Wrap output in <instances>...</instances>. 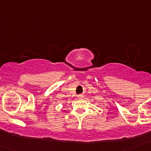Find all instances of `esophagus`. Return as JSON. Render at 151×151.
<instances>
[{
	"instance_id": "obj_1",
	"label": "esophagus",
	"mask_w": 151,
	"mask_h": 151,
	"mask_svg": "<svg viewBox=\"0 0 151 151\" xmlns=\"http://www.w3.org/2000/svg\"><path fill=\"white\" fill-rule=\"evenodd\" d=\"M78 97H79V98L82 99V98H83V95H79Z\"/></svg>"
}]
</instances>
